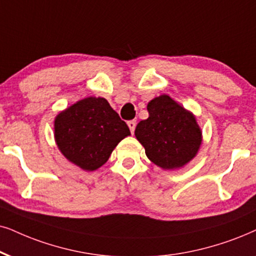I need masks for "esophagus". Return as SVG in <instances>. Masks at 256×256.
<instances>
[{
    "label": "esophagus",
    "instance_id": "esophagus-1",
    "mask_svg": "<svg viewBox=\"0 0 256 256\" xmlns=\"http://www.w3.org/2000/svg\"><path fill=\"white\" fill-rule=\"evenodd\" d=\"M128 128H130L131 134H134V128H136V122H134V120H130V122H128Z\"/></svg>",
    "mask_w": 256,
    "mask_h": 256
}]
</instances>
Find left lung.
<instances>
[{
  "mask_svg": "<svg viewBox=\"0 0 256 256\" xmlns=\"http://www.w3.org/2000/svg\"><path fill=\"white\" fill-rule=\"evenodd\" d=\"M148 118L134 130L152 163L164 170H176L196 157L202 144V131L192 112L168 94L148 104Z\"/></svg>",
  "mask_w": 256,
  "mask_h": 256,
  "instance_id": "1",
  "label": "left lung"
}]
</instances>
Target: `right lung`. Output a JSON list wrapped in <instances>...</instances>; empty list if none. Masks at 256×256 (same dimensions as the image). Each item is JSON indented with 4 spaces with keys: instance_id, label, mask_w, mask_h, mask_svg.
<instances>
[{
    "instance_id": "add662e5",
    "label": "right lung",
    "mask_w": 256,
    "mask_h": 256,
    "mask_svg": "<svg viewBox=\"0 0 256 256\" xmlns=\"http://www.w3.org/2000/svg\"><path fill=\"white\" fill-rule=\"evenodd\" d=\"M128 126L102 96H87L54 119V138L61 154L74 166L94 171L104 166L125 137Z\"/></svg>"
}]
</instances>
